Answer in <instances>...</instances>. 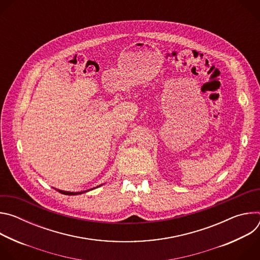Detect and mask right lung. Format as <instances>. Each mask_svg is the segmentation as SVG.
Listing matches in <instances>:
<instances>
[{
  "label": "right lung",
  "mask_w": 260,
  "mask_h": 260,
  "mask_svg": "<svg viewBox=\"0 0 260 260\" xmlns=\"http://www.w3.org/2000/svg\"><path fill=\"white\" fill-rule=\"evenodd\" d=\"M99 186H101V185H99ZM94 189V188H92ZM92 189H88V190H85V191H80V192H70V191H63V190H59V189H56L58 192L62 193V194H67V196H76V194H81V193H84V192H87L89 190H92Z\"/></svg>",
  "instance_id": "obj_1"
}]
</instances>
